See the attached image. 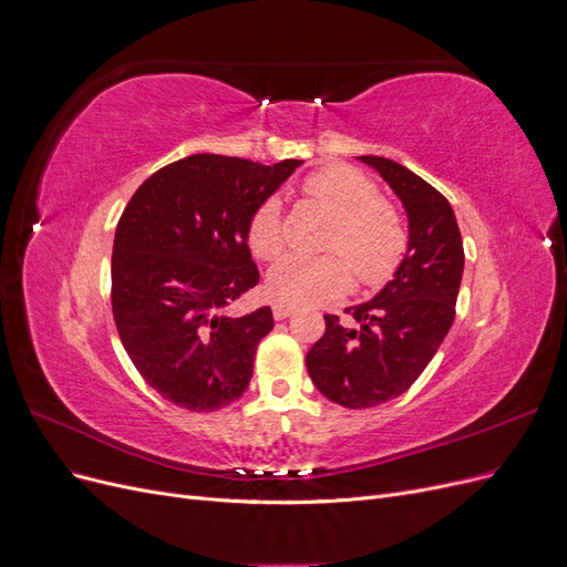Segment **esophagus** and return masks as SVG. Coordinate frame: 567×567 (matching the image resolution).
Returning a JSON list of instances; mask_svg holds the SVG:
<instances>
[{
	"label": "esophagus",
	"instance_id": "esophagus-1",
	"mask_svg": "<svg viewBox=\"0 0 567 567\" xmlns=\"http://www.w3.org/2000/svg\"><path fill=\"white\" fill-rule=\"evenodd\" d=\"M271 312H274V319H277V321H281V319H288L290 315H293V307H286V305H274L271 307Z\"/></svg>",
	"mask_w": 567,
	"mask_h": 567
}]
</instances>
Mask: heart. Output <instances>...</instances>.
Masks as SVG:
<instances>
[{"instance_id":"heart-1","label":"heart","mask_w":567,"mask_h":567,"mask_svg":"<svg viewBox=\"0 0 567 567\" xmlns=\"http://www.w3.org/2000/svg\"><path fill=\"white\" fill-rule=\"evenodd\" d=\"M302 192L333 215L323 238L329 255H288L269 269L267 293L286 307H315L346 296L357 281L367 288L388 284L409 250L402 213L379 196L364 173L346 163L321 167L302 182ZM250 250L271 260L286 246L284 213L277 196L265 198L248 219Z\"/></svg>"}]
</instances>
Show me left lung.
I'll list each match as a JSON object with an SVG mask.
<instances>
[{
    "label": "left lung",
    "instance_id": "left-lung-1",
    "mask_svg": "<svg viewBox=\"0 0 567 567\" xmlns=\"http://www.w3.org/2000/svg\"><path fill=\"white\" fill-rule=\"evenodd\" d=\"M362 161L400 196L409 250L379 296L348 307L354 329L323 315L326 331L305 357L317 390L348 409L390 402L414 385L452 329L463 274V241L450 200L400 163Z\"/></svg>",
    "mask_w": 567,
    "mask_h": 567
}]
</instances>
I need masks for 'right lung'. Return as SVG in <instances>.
<instances>
[{"label":"right lung","instance_id":"add662e5","mask_svg":"<svg viewBox=\"0 0 567 567\" xmlns=\"http://www.w3.org/2000/svg\"><path fill=\"white\" fill-rule=\"evenodd\" d=\"M300 163L196 153L153 173L120 215L113 319L132 364L167 402L200 414L246 392L274 329L269 307L229 312L260 281L248 219Z\"/></svg>","mask_w":567,"mask_h":567}]
</instances>
